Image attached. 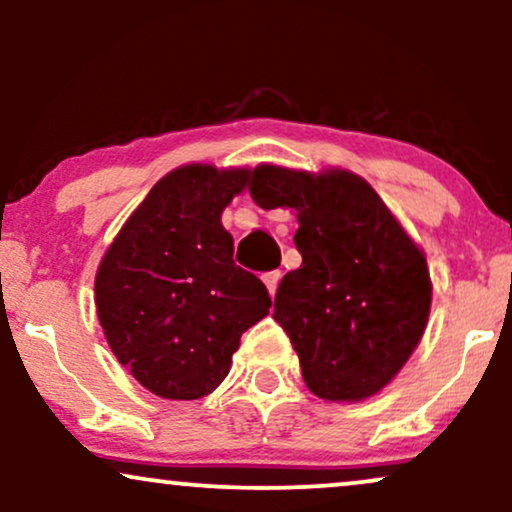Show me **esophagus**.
I'll return each instance as SVG.
<instances>
[{
  "instance_id": "34e87169",
  "label": "esophagus",
  "mask_w": 512,
  "mask_h": 512,
  "mask_svg": "<svg viewBox=\"0 0 512 512\" xmlns=\"http://www.w3.org/2000/svg\"><path fill=\"white\" fill-rule=\"evenodd\" d=\"M262 281H264V286H267V291H269V296H274L276 293V289H279V281H281V272H267L262 276Z\"/></svg>"
}]
</instances>
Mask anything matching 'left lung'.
Segmentation results:
<instances>
[{"instance_id": "left-lung-1", "label": "left lung", "mask_w": 512, "mask_h": 512, "mask_svg": "<svg viewBox=\"0 0 512 512\" xmlns=\"http://www.w3.org/2000/svg\"><path fill=\"white\" fill-rule=\"evenodd\" d=\"M250 195L298 219L303 264L281 279L274 320L308 390L327 402L378 395L424 337L433 296L424 250L351 170L262 163Z\"/></svg>"}]
</instances>
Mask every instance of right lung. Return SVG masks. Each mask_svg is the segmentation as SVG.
<instances>
[{
	"label": "right lung",
	"mask_w": 512,
	"mask_h": 512,
	"mask_svg": "<svg viewBox=\"0 0 512 512\" xmlns=\"http://www.w3.org/2000/svg\"><path fill=\"white\" fill-rule=\"evenodd\" d=\"M252 168L187 163L151 187L96 272V313L117 361L163 399H199L223 383L240 337L272 298L233 262L221 214Z\"/></svg>",
	"instance_id": "obj_1"
}]
</instances>
